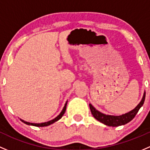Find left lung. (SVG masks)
I'll return each mask as SVG.
<instances>
[{"label": "left lung", "mask_w": 150, "mask_h": 150, "mask_svg": "<svg viewBox=\"0 0 150 150\" xmlns=\"http://www.w3.org/2000/svg\"><path fill=\"white\" fill-rule=\"evenodd\" d=\"M145 100V93L144 94L142 100L139 103V104L137 106L134 110H132L130 112H127L123 115H118V116H115V115H105V114L102 113V112H99L91 104H89V108H90L91 112H92V115L96 118L98 121H99L101 123H104L105 125L108 126H119L121 125H125L127 123L130 122L133 118L135 117L137 113L138 112L140 108L143 105L144 102Z\"/></svg>", "instance_id": "left-lung-1"}]
</instances>
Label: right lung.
Returning a JSON list of instances; mask_svg holds the SVG:
<instances>
[{"label": "right lung", "mask_w": 150, "mask_h": 150, "mask_svg": "<svg viewBox=\"0 0 150 150\" xmlns=\"http://www.w3.org/2000/svg\"><path fill=\"white\" fill-rule=\"evenodd\" d=\"M66 105H67V102H66V103L65 104L64 109H63V110L61 111V113H60L59 115H58V116L56 117V118H54V119H52V120H51V121H50L48 122H45V123H29V122L24 121H22V120H21V121H23L24 123H26V124H27V125H32V126H49V125L52 124V123H53L54 122L57 121L58 120H59L60 118H61V117L63 116V115H64V114L65 113V112H66Z\"/></svg>", "instance_id": "obj_1"}]
</instances>
